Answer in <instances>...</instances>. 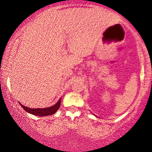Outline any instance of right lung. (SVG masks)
Segmentation results:
<instances>
[{
	"instance_id": "obj_1",
	"label": "right lung",
	"mask_w": 152,
	"mask_h": 152,
	"mask_svg": "<svg viewBox=\"0 0 152 152\" xmlns=\"http://www.w3.org/2000/svg\"><path fill=\"white\" fill-rule=\"evenodd\" d=\"M60 104H61V98L59 99V100L57 102L56 104L50 107L45 108V109H31V108L25 107V106L22 105L21 104H20L23 107V109L26 111L28 112L29 113L38 116H46L53 115V114L55 113L59 109Z\"/></svg>"
}]
</instances>
